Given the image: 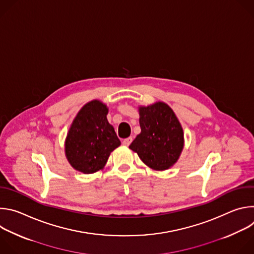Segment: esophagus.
<instances>
[{
    "mask_svg": "<svg viewBox=\"0 0 254 254\" xmlns=\"http://www.w3.org/2000/svg\"><path fill=\"white\" fill-rule=\"evenodd\" d=\"M131 141H132V137L128 136V137H127V138H125L123 140V143L125 144V146H129V144L131 143Z\"/></svg>",
    "mask_w": 254,
    "mask_h": 254,
    "instance_id": "34e87169",
    "label": "esophagus"
}]
</instances>
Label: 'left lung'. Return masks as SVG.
I'll return each mask as SVG.
<instances>
[{"label": "left lung", "mask_w": 254, "mask_h": 254, "mask_svg": "<svg viewBox=\"0 0 254 254\" xmlns=\"http://www.w3.org/2000/svg\"><path fill=\"white\" fill-rule=\"evenodd\" d=\"M140 133L129 149L139 159L157 171L171 168L179 159L184 146V133L172 108L164 102L139 107Z\"/></svg>", "instance_id": "left-lung-1"}]
</instances>
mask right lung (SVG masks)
Returning <instances> with one entry per match:
<instances>
[{
    "mask_svg": "<svg viewBox=\"0 0 254 254\" xmlns=\"http://www.w3.org/2000/svg\"><path fill=\"white\" fill-rule=\"evenodd\" d=\"M107 107L99 100L86 103L72 123L65 141L70 165L84 174L102 169L121 140L107 122Z\"/></svg>",
    "mask_w": 254,
    "mask_h": 254,
    "instance_id": "right-lung-1",
    "label": "right lung"
}]
</instances>
